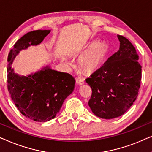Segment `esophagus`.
I'll return each mask as SVG.
<instances>
[{
    "instance_id": "34e87169",
    "label": "esophagus",
    "mask_w": 152,
    "mask_h": 152,
    "mask_svg": "<svg viewBox=\"0 0 152 152\" xmlns=\"http://www.w3.org/2000/svg\"><path fill=\"white\" fill-rule=\"evenodd\" d=\"M76 83H78V85H83L85 83L84 78H83L82 77H80V76L77 77V78H76Z\"/></svg>"
}]
</instances>
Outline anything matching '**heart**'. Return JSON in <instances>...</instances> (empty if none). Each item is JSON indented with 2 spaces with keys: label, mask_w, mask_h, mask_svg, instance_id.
<instances>
[{
  "label": "heart",
  "mask_w": 152,
  "mask_h": 152,
  "mask_svg": "<svg viewBox=\"0 0 152 152\" xmlns=\"http://www.w3.org/2000/svg\"><path fill=\"white\" fill-rule=\"evenodd\" d=\"M107 51V45L105 42H96L81 56L79 63L87 71L92 72L100 65Z\"/></svg>",
  "instance_id": "1"
}]
</instances>
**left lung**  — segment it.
<instances>
[{"label": "left lung", "instance_id": "left-lung-1", "mask_svg": "<svg viewBox=\"0 0 152 152\" xmlns=\"http://www.w3.org/2000/svg\"><path fill=\"white\" fill-rule=\"evenodd\" d=\"M117 36L119 50L85 80L92 90L89 107L104 119L117 118L129 110L138 96L142 76L135 48L125 37Z\"/></svg>", "mask_w": 152, "mask_h": 152}]
</instances>
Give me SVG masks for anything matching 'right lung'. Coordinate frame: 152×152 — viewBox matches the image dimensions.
Returning a JSON list of instances; mask_svg holds the SVG:
<instances>
[{
	"instance_id": "add662e5",
	"label": "right lung",
	"mask_w": 152,
	"mask_h": 152,
	"mask_svg": "<svg viewBox=\"0 0 152 152\" xmlns=\"http://www.w3.org/2000/svg\"><path fill=\"white\" fill-rule=\"evenodd\" d=\"M50 31L40 29L25 34L17 40L7 58V88L13 102L21 114L36 122L54 118L75 87V78L71 74L49 65L27 76L19 75L12 68L21 50L40 45Z\"/></svg>"
}]
</instances>
